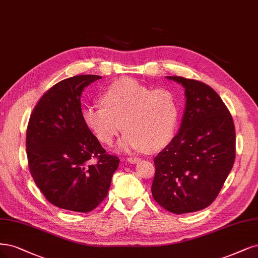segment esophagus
Returning a JSON list of instances; mask_svg holds the SVG:
<instances>
[{"mask_svg": "<svg viewBox=\"0 0 258 258\" xmlns=\"http://www.w3.org/2000/svg\"><path fill=\"white\" fill-rule=\"evenodd\" d=\"M127 160H128V162L135 164V163H138L141 159H140V158H138V157H128V158H127Z\"/></svg>", "mask_w": 258, "mask_h": 258, "instance_id": "34e87169", "label": "esophagus"}]
</instances>
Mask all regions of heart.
I'll list each match as a JSON object with an SVG mask.
<instances>
[{"label": "heart", "instance_id": "b5f03b06", "mask_svg": "<svg viewBox=\"0 0 258 258\" xmlns=\"http://www.w3.org/2000/svg\"><path fill=\"white\" fill-rule=\"evenodd\" d=\"M102 104L82 110L86 127L101 143L110 145L115 137L127 131L119 142L122 149L156 152L172 141L179 117V103L174 92L122 78L101 93Z\"/></svg>", "mask_w": 258, "mask_h": 258}]
</instances>
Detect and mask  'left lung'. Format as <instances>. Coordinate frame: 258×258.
Instances as JSON below:
<instances>
[{"instance_id":"1","label":"left lung","mask_w":258,"mask_h":258,"mask_svg":"<svg viewBox=\"0 0 258 258\" xmlns=\"http://www.w3.org/2000/svg\"><path fill=\"white\" fill-rule=\"evenodd\" d=\"M184 87L185 111L178 135L154 159L155 201L176 215L208 207L234 165L232 115L217 92L198 80L167 77Z\"/></svg>"}]
</instances>
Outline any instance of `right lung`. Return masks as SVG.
Returning a JSON list of instances; mask_svg holds the SVG:
<instances>
[{"mask_svg": "<svg viewBox=\"0 0 258 258\" xmlns=\"http://www.w3.org/2000/svg\"><path fill=\"white\" fill-rule=\"evenodd\" d=\"M100 76L80 75L53 85L31 114L26 155L35 183L52 205L90 212L108 195L119 158L105 153L82 119L81 94Z\"/></svg>", "mask_w": 258, "mask_h": 258, "instance_id": "1", "label": "right lung"}]
</instances>
